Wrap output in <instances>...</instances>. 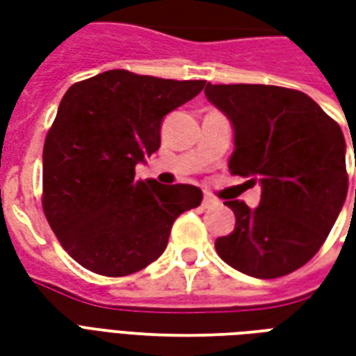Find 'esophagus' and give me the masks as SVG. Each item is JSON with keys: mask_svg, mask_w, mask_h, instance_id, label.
<instances>
[{"mask_svg": "<svg viewBox=\"0 0 356 356\" xmlns=\"http://www.w3.org/2000/svg\"><path fill=\"white\" fill-rule=\"evenodd\" d=\"M217 204H219V200H216V198H213V196H209V194H206V196H204V200H202V208H213V206H217Z\"/></svg>", "mask_w": 356, "mask_h": 356, "instance_id": "obj_1", "label": "esophagus"}]
</instances>
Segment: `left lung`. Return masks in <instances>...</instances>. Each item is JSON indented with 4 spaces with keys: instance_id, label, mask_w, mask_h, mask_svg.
Returning a JSON list of instances; mask_svg holds the SVG:
<instances>
[{
    "instance_id": "8db88e82",
    "label": "left lung",
    "mask_w": 356,
    "mask_h": 356,
    "mask_svg": "<svg viewBox=\"0 0 356 356\" xmlns=\"http://www.w3.org/2000/svg\"><path fill=\"white\" fill-rule=\"evenodd\" d=\"M204 93L234 129L231 173L261 185L255 209L240 200L225 202L236 225L216 240L217 254L255 278L290 275L321 250L343 208L347 147L341 127L296 89L208 83Z\"/></svg>"
}]
</instances>
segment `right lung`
<instances>
[{
	"label": "right lung",
	"mask_w": 356,
	"mask_h": 356,
	"mask_svg": "<svg viewBox=\"0 0 356 356\" xmlns=\"http://www.w3.org/2000/svg\"><path fill=\"white\" fill-rule=\"evenodd\" d=\"M206 86L108 70L68 89L43 145V213L72 259L102 276L156 261L171 227L198 208L193 185L137 181L135 165L160 148L165 114Z\"/></svg>",
	"instance_id": "obj_1"
}]
</instances>
